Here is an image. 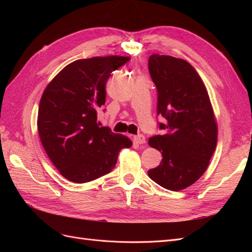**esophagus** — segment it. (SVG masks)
Instances as JSON below:
<instances>
[{
	"mask_svg": "<svg viewBox=\"0 0 252 252\" xmlns=\"http://www.w3.org/2000/svg\"><path fill=\"white\" fill-rule=\"evenodd\" d=\"M133 141L136 143V144H145L146 143V138L143 134H138L135 135L133 138Z\"/></svg>",
	"mask_w": 252,
	"mask_h": 252,
	"instance_id": "esophagus-1",
	"label": "esophagus"
}]
</instances>
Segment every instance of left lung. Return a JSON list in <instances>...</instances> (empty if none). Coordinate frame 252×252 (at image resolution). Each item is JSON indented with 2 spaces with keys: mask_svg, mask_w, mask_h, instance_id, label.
Masks as SVG:
<instances>
[{
  "mask_svg": "<svg viewBox=\"0 0 252 252\" xmlns=\"http://www.w3.org/2000/svg\"><path fill=\"white\" fill-rule=\"evenodd\" d=\"M148 69L158 91L157 113L163 134L148 144L162 152V162L149 178L172 191L185 189L207 169L217 147L218 128L208 93L194 68L185 60L152 55Z\"/></svg>",
  "mask_w": 252,
  "mask_h": 252,
  "instance_id": "1",
  "label": "left lung"
}]
</instances>
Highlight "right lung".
<instances>
[{
  "label": "right lung",
  "instance_id": "right-lung-1",
  "mask_svg": "<svg viewBox=\"0 0 252 252\" xmlns=\"http://www.w3.org/2000/svg\"><path fill=\"white\" fill-rule=\"evenodd\" d=\"M128 57H94L63 68L44 90L37 130L43 147L60 173L83 184L109 173L122 148L132 142L97 124L106 83Z\"/></svg>",
  "mask_w": 252,
  "mask_h": 252
}]
</instances>
